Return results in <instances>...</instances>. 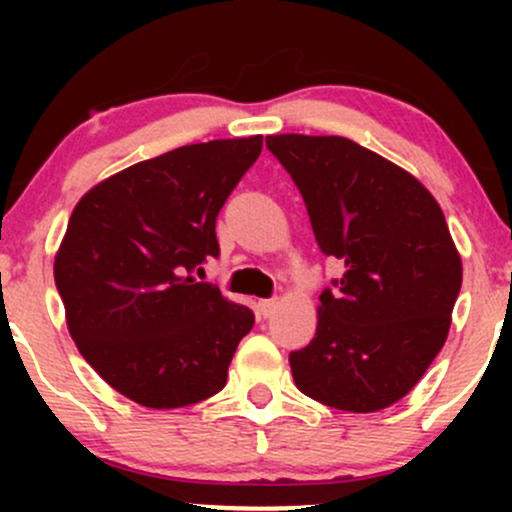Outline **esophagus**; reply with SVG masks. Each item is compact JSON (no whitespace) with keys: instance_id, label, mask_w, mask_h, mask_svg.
Segmentation results:
<instances>
[{"instance_id":"1","label":"esophagus","mask_w":512,"mask_h":512,"mask_svg":"<svg viewBox=\"0 0 512 512\" xmlns=\"http://www.w3.org/2000/svg\"><path fill=\"white\" fill-rule=\"evenodd\" d=\"M276 305H279V301H276V298H267V301H260V313L264 317H269L276 310Z\"/></svg>"}]
</instances>
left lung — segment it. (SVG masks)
Here are the masks:
<instances>
[{
  "label": "left lung",
  "instance_id": "8db88e82",
  "mask_svg": "<svg viewBox=\"0 0 512 512\" xmlns=\"http://www.w3.org/2000/svg\"><path fill=\"white\" fill-rule=\"evenodd\" d=\"M267 149L301 190L317 245L344 264L320 293L313 342L291 351L296 387L370 414L402 399L448 339L462 260L436 197L346 137L272 134Z\"/></svg>",
  "mask_w": 512,
  "mask_h": 512
}]
</instances>
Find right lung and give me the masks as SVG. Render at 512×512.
<instances>
[{"mask_svg":"<svg viewBox=\"0 0 512 512\" xmlns=\"http://www.w3.org/2000/svg\"><path fill=\"white\" fill-rule=\"evenodd\" d=\"M262 137L214 139L110 175L79 199L55 255L67 327L88 366L149 409L223 390L248 305L195 279L219 255L216 216Z\"/></svg>","mask_w":512,"mask_h":512,"instance_id":"right-lung-1","label":"right lung"}]
</instances>
